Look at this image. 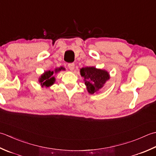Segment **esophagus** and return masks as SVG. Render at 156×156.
<instances>
[{
    "label": "esophagus",
    "mask_w": 156,
    "mask_h": 156,
    "mask_svg": "<svg viewBox=\"0 0 156 156\" xmlns=\"http://www.w3.org/2000/svg\"><path fill=\"white\" fill-rule=\"evenodd\" d=\"M68 67L70 70H71V71H73V70L74 69V67H75V64L73 62L69 63V64H68Z\"/></svg>",
    "instance_id": "34e87169"
}]
</instances>
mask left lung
<instances>
[{"instance_id":"1","label":"left lung","mask_w":156,"mask_h":156,"mask_svg":"<svg viewBox=\"0 0 156 156\" xmlns=\"http://www.w3.org/2000/svg\"><path fill=\"white\" fill-rule=\"evenodd\" d=\"M81 77L84 78L85 84L89 93L94 94L100 91L108 79L110 75L105 70L96 69L94 66L83 67L80 69Z\"/></svg>"}]
</instances>
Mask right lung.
I'll use <instances>...</instances> for the list:
<instances>
[{
	"instance_id": "1",
	"label": "right lung",
	"mask_w": 156,
	"mask_h": 156,
	"mask_svg": "<svg viewBox=\"0 0 156 156\" xmlns=\"http://www.w3.org/2000/svg\"><path fill=\"white\" fill-rule=\"evenodd\" d=\"M63 69L62 67L57 68L55 69V71H47L41 75V77L39 78V82L42 87H48L51 86L55 82V77H54V75L57 73L58 71H61Z\"/></svg>"
}]
</instances>
